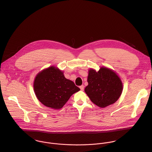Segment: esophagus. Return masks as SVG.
<instances>
[{
    "label": "esophagus",
    "instance_id": "34e87169",
    "mask_svg": "<svg viewBox=\"0 0 152 152\" xmlns=\"http://www.w3.org/2000/svg\"><path fill=\"white\" fill-rule=\"evenodd\" d=\"M84 86H83V85H82V86H80V90H81L82 91H83V90H84Z\"/></svg>",
    "mask_w": 152,
    "mask_h": 152
}]
</instances>
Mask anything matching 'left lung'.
I'll return each instance as SVG.
<instances>
[{
    "instance_id": "8db88e82",
    "label": "left lung",
    "mask_w": 152,
    "mask_h": 152,
    "mask_svg": "<svg viewBox=\"0 0 152 152\" xmlns=\"http://www.w3.org/2000/svg\"><path fill=\"white\" fill-rule=\"evenodd\" d=\"M88 85L84 91L94 104L105 107L116 102L123 90V84L119 77L113 71L102 67L96 72L89 70Z\"/></svg>"
}]
</instances>
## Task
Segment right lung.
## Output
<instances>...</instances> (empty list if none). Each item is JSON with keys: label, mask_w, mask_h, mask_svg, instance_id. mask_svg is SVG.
<instances>
[{"label": "right lung", "mask_w": 152, "mask_h": 152, "mask_svg": "<svg viewBox=\"0 0 152 152\" xmlns=\"http://www.w3.org/2000/svg\"><path fill=\"white\" fill-rule=\"evenodd\" d=\"M34 88L39 101L54 109L62 108L73 94L80 90L73 82L66 79L61 70L54 66L36 76Z\"/></svg>", "instance_id": "obj_1"}]
</instances>
